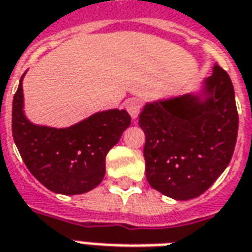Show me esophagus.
<instances>
[{"label":"esophagus","mask_w":252,"mask_h":252,"mask_svg":"<svg viewBox=\"0 0 252 252\" xmlns=\"http://www.w3.org/2000/svg\"><path fill=\"white\" fill-rule=\"evenodd\" d=\"M141 101L134 98V99H130V101L126 102V109H127L128 114L133 119H137L138 115H139V111H141Z\"/></svg>","instance_id":"obj_1"}]
</instances>
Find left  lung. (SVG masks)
<instances>
[{
  "label": "left lung",
  "instance_id": "left-lung-1",
  "mask_svg": "<svg viewBox=\"0 0 252 252\" xmlns=\"http://www.w3.org/2000/svg\"><path fill=\"white\" fill-rule=\"evenodd\" d=\"M138 124L146 135L149 185L173 199L196 198L226 170L235 149L239 118L231 79L215 65L199 93L149 102Z\"/></svg>",
  "mask_w": 252,
  "mask_h": 252
}]
</instances>
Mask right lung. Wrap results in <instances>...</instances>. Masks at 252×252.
I'll return each mask as SVG.
<instances>
[{
  "label": "right lung",
  "instance_id": "1",
  "mask_svg": "<svg viewBox=\"0 0 252 252\" xmlns=\"http://www.w3.org/2000/svg\"><path fill=\"white\" fill-rule=\"evenodd\" d=\"M13 98L11 133L26 167L57 194L75 195L93 190L105 177V159L131 118L126 110L98 111L70 127L32 124L24 111L22 79Z\"/></svg>",
  "mask_w": 252,
  "mask_h": 252
}]
</instances>
